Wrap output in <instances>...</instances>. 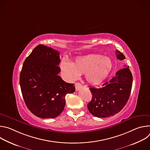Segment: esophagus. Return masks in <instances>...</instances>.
I'll return each instance as SVG.
<instances>
[{
    "mask_svg": "<svg viewBox=\"0 0 150 150\" xmlns=\"http://www.w3.org/2000/svg\"><path fill=\"white\" fill-rule=\"evenodd\" d=\"M75 89H76V91H79L82 88V85L79 82H76L75 84Z\"/></svg>",
    "mask_w": 150,
    "mask_h": 150,
    "instance_id": "esophagus-1",
    "label": "esophagus"
}]
</instances>
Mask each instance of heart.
Here are the masks:
<instances>
[{"mask_svg": "<svg viewBox=\"0 0 150 150\" xmlns=\"http://www.w3.org/2000/svg\"><path fill=\"white\" fill-rule=\"evenodd\" d=\"M113 67L111 59L99 54H89L78 57L71 63L65 60L60 64L61 70L70 81L77 79L81 74L90 84L96 85L104 81L110 72Z\"/></svg>", "mask_w": 150, "mask_h": 150, "instance_id": "obj_1", "label": "heart"}]
</instances>
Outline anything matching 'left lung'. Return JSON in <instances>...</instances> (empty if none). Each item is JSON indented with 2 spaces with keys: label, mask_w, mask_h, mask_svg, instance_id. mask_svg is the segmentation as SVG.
Returning <instances> with one entry per match:
<instances>
[{
  "label": "left lung",
  "mask_w": 150,
  "mask_h": 150,
  "mask_svg": "<svg viewBox=\"0 0 150 150\" xmlns=\"http://www.w3.org/2000/svg\"><path fill=\"white\" fill-rule=\"evenodd\" d=\"M117 58L125 59L119 50L116 51ZM132 75L129 67L118 71L109 82L101 88H90L92 100L87 104L89 112L97 117H107L118 113L129 98L132 86Z\"/></svg>",
  "instance_id": "1"
}]
</instances>
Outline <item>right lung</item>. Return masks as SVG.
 Instances as JSON below:
<instances>
[{"instance_id":"add662e5","label":"right lung","mask_w":150,"mask_h":150,"mask_svg":"<svg viewBox=\"0 0 150 150\" xmlns=\"http://www.w3.org/2000/svg\"><path fill=\"white\" fill-rule=\"evenodd\" d=\"M59 52L39 45L25 60L19 76L23 97L28 109L36 116L55 118L63 110L65 96L75 91L74 83L64 81Z\"/></svg>"}]
</instances>
